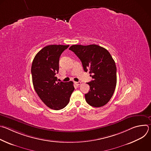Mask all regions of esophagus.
Segmentation results:
<instances>
[{
    "label": "esophagus",
    "instance_id": "1",
    "mask_svg": "<svg viewBox=\"0 0 151 151\" xmlns=\"http://www.w3.org/2000/svg\"><path fill=\"white\" fill-rule=\"evenodd\" d=\"M75 83L76 85H81V82H75Z\"/></svg>",
    "mask_w": 151,
    "mask_h": 151
}]
</instances>
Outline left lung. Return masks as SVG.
Listing matches in <instances>:
<instances>
[{
	"instance_id": "left-lung-1",
	"label": "left lung",
	"mask_w": 151,
	"mask_h": 151,
	"mask_svg": "<svg viewBox=\"0 0 151 151\" xmlns=\"http://www.w3.org/2000/svg\"><path fill=\"white\" fill-rule=\"evenodd\" d=\"M80 59L85 72L93 79L87 83L90 91L85 94L90 106L100 107L109 102L116 85V67L111 54L97 45H74L69 48Z\"/></svg>"
}]
</instances>
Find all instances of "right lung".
<instances>
[{
  "label": "right lung",
  "mask_w": 151,
  "mask_h": 151,
  "mask_svg": "<svg viewBox=\"0 0 151 151\" xmlns=\"http://www.w3.org/2000/svg\"><path fill=\"white\" fill-rule=\"evenodd\" d=\"M69 45H51L43 48L35 55L31 72L37 94L48 107L60 110L66 107L75 90L73 83L57 82L59 58Z\"/></svg>",
  "instance_id": "1"
}]
</instances>
